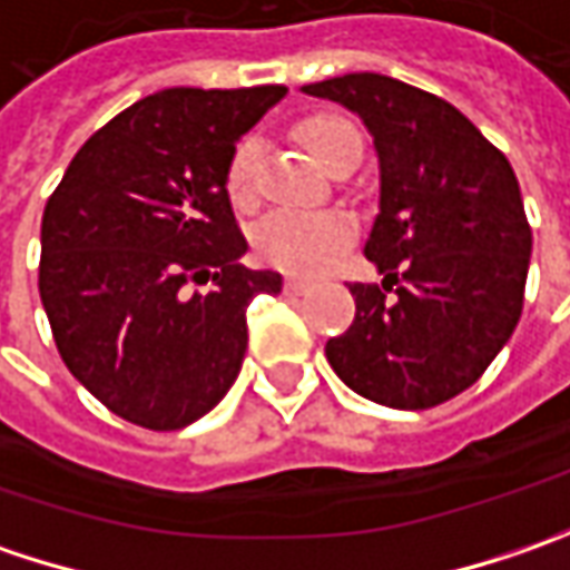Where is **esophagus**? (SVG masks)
<instances>
[{"label": "esophagus", "instance_id": "obj_1", "mask_svg": "<svg viewBox=\"0 0 570 570\" xmlns=\"http://www.w3.org/2000/svg\"><path fill=\"white\" fill-rule=\"evenodd\" d=\"M309 281H303V277H286L284 289L289 296H303V293H309Z\"/></svg>", "mask_w": 570, "mask_h": 570}]
</instances>
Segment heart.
Instances as JSON below:
<instances>
[{
  "mask_svg": "<svg viewBox=\"0 0 570 570\" xmlns=\"http://www.w3.org/2000/svg\"><path fill=\"white\" fill-rule=\"evenodd\" d=\"M296 139L322 165H328L351 139L360 142L354 124L334 114H318L303 120L296 127ZM255 171H258V139H238L226 161V194L238 210H248L258 200ZM351 238H354V223L341 210H274L255 226V248L261 258L293 274H315L328 267Z\"/></svg>",
  "mask_w": 570,
  "mask_h": 570,
  "instance_id": "heart-1",
  "label": "heart"
}]
</instances>
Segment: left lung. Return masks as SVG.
<instances>
[{
    "label": "left lung",
    "mask_w": 570,
    "mask_h": 570,
    "mask_svg": "<svg viewBox=\"0 0 570 570\" xmlns=\"http://www.w3.org/2000/svg\"><path fill=\"white\" fill-rule=\"evenodd\" d=\"M303 91L357 114L380 168L363 255L383 289L351 286L354 325L325 357L376 405L433 409L475 383L520 322L532 233L517 175L465 114L392 76L351 72Z\"/></svg>",
    "instance_id": "1"
}]
</instances>
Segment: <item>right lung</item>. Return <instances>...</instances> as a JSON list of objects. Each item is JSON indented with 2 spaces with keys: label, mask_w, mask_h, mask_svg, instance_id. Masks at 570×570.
Returning a JSON list of instances; mask_svg holds the SVG:
<instances>
[{
  "label": "right lung",
  "mask_w": 570,
  "mask_h": 570,
  "mask_svg": "<svg viewBox=\"0 0 570 570\" xmlns=\"http://www.w3.org/2000/svg\"><path fill=\"white\" fill-rule=\"evenodd\" d=\"M284 95L156 91L88 139L43 207L38 286L57 351L130 424L181 431L216 409L242 370L248 303L284 286L238 264L248 242L226 194L229 153Z\"/></svg>",
  "instance_id": "add662e5"
}]
</instances>
